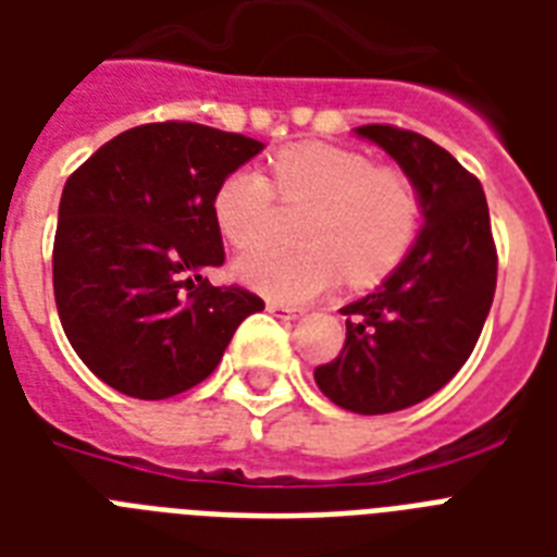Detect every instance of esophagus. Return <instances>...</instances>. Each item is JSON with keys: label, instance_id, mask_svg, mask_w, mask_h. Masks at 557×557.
Returning a JSON list of instances; mask_svg holds the SVG:
<instances>
[{"label": "esophagus", "instance_id": "1", "mask_svg": "<svg viewBox=\"0 0 557 557\" xmlns=\"http://www.w3.org/2000/svg\"><path fill=\"white\" fill-rule=\"evenodd\" d=\"M269 312L277 314V318H288V321H297L304 309H292V306H283V304H269Z\"/></svg>", "mask_w": 557, "mask_h": 557}]
</instances>
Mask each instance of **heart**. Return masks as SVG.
I'll return each instance as SVG.
<instances>
[{"mask_svg":"<svg viewBox=\"0 0 557 557\" xmlns=\"http://www.w3.org/2000/svg\"><path fill=\"white\" fill-rule=\"evenodd\" d=\"M274 193L283 205H312V213L300 231L306 251L253 248L234 262L236 280L271 300H312L341 277L352 286L379 283L405 260L419 231V196L405 173L375 168L370 156L347 147L300 144L271 159V182L253 168L219 182V234L236 248L262 243L274 225Z\"/></svg>","mask_w":557,"mask_h":557,"instance_id":"heart-1","label":"heart"}]
</instances>
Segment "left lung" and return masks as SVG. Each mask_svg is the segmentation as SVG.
<instances>
[{
    "mask_svg": "<svg viewBox=\"0 0 557 557\" xmlns=\"http://www.w3.org/2000/svg\"><path fill=\"white\" fill-rule=\"evenodd\" d=\"M416 187L422 227L372 295L341 309L347 344L314 381L361 416L396 413L442 389L474 349L497 286V251L483 185L440 144L396 126L356 129Z\"/></svg>",
    "mask_w": 557,
    "mask_h": 557,
    "instance_id": "obj_1",
    "label": "left lung"
}]
</instances>
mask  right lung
<instances>
[{
	"instance_id": "right-lung-1",
	"label": "right lung",
	"mask_w": 557,
	"mask_h": 557,
	"mask_svg": "<svg viewBox=\"0 0 557 557\" xmlns=\"http://www.w3.org/2000/svg\"><path fill=\"white\" fill-rule=\"evenodd\" d=\"M265 144L164 121L115 135L69 176L54 236V300L81 361L144 401L185 393L260 312L245 288L210 286L225 262L219 182Z\"/></svg>"
}]
</instances>
